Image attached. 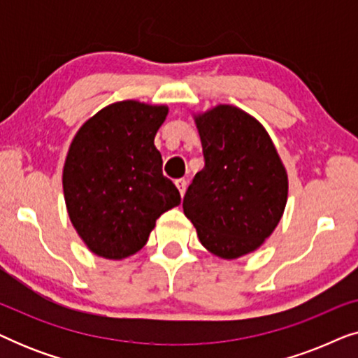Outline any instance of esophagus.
I'll return each instance as SVG.
<instances>
[{
    "label": "esophagus",
    "instance_id": "34e87169",
    "mask_svg": "<svg viewBox=\"0 0 358 358\" xmlns=\"http://www.w3.org/2000/svg\"><path fill=\"white\" fill-rule=\"evenodd\" d=\"M176 185H178L180 195H184L185 194V189H187V180H185V179H178V180H176Z\"/></svg>",
    "mask_w": 358,
    "mask_h": 358
}]
</instances>
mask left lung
Listing matches in <instances>:
<instances>
[{
  "label": "left lung",
  "instance_id": "8db88e82",
  "mask_svg": "<svg viewBox=\"0 0 358 358\" xmlns=\"http://www.w3.org/2000/svg\"><path fill=\"white\" fill-rule=\"evenodd\" d=\"M205 166L184 195L200 243L223 259L254 251L271 236L287 203L288 180L264 127L233 106L195 119Z\"/></svg>",
  "mask_w": 358,
  "mask_h": 358
}]
</instances>
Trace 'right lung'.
Instances as JSON below:
<instances>
[{
    "label": "right lung",
    "mask_w": 358,
    "mask_h": 358,
    "mask_svg": "<svg viewBox=\"0 0 358 358\" xmlns=\"http://www.w3.org/2000/svg\"><path fill=\"white\" fill-rule=\"evenodd\" d=\"M166 115L164 106L115 102L87 120L73 140L63 192L73 227L97 256L124 259L138 252L156 220L180 203L155 146Z\"/></svg>",
    "instance_id": "right-lung-1"
}]
</instances>
